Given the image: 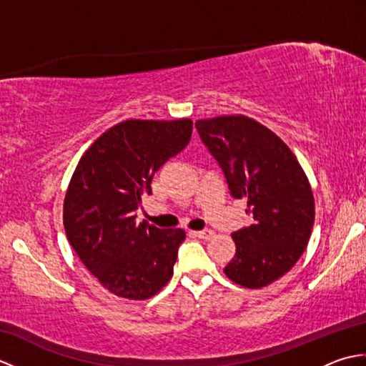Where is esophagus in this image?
I'll return each mask as SVG.
<instances>
[{"label": "esophagus", "instance_id": "obj_1", "mask_svg": "<svg viewBox=\"0 0 366 366\" xmlns=\"http://www.w3.org/2000/svg\"><path fill=\"white\" fill-rule=\"evenodd\" d=\"M195 236H198L199 239H211L214 236L212 229H201V231H195Z\"/></svg>", "mask_w": 366, "mask_h": 366}]
</instances>
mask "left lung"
<instances>
[{
	"label": "left lung",
	"instance_id": "1",
	"mask_svg": "<svg viewBox=\"0 0 366 366\" xmlns=\"http://www.w3.org/2000/svg\"><path fill=\"white\" fill-rule=\"evenodd\" d=\"M231 195L247 201L253 223L232 232L236 254L224 274L248 290L274 283L299 261L312 236L315 198L299 160L282 138L244 114L197 121Z\"/></svg>",
	"mask_w": 366,
	"mask_h": 366
}]
</instances>
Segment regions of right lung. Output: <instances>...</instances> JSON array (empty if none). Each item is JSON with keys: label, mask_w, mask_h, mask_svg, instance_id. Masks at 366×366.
I'll use <instances>...</instances> for the list:
<instances>
[{"label": "right lung", "mask_w": 366, "mask_h": 366, "mask_svg": "<svg viewBox=\"0 0 366 366\" xmlns=\"http://www.w3.org/2000/svg\"><path fill=\"white\" fill-rule=\"evenodd\" d=\"M193 121L127 119L81 155L69 182L63 223L69 244L107 291L146 300L173 277L181 228L137 223L154 174L189 144Z\"/></svg>", "instance_id": "add662e5"}]
</instances>
